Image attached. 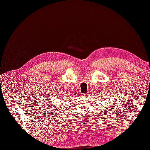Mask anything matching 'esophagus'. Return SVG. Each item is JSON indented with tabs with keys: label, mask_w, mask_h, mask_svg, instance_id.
<instances>
[{
	"label": "esophagus",
	"mask_w": 150,
	"mask_h": 150,
	"mask_svg": "<svg viewBox=\"0 0 150 150\" xmlns=\"http://www.w3.org/2000/svg\"><path fill=\"white\" fill-rule=\"evenodd\" d=\"M87 95H88V94H86V93H84V94H82V96H84V97H86V96H87Z\"/></svg>",
	"instance_id": "obj_1"
}]
</instances>
